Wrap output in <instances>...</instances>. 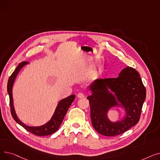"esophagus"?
Returning a JSON list of instances; mask_svg holds the SVG:
<instances>
[{"label": "esophagus", "instance_id": "esophagus-1", "mask_svg": "<svg viewBox=\"0 0 160 160\" xmlns=\"http://www.w3.org/2000/svg\"><path fill=\"white\" fill-rule=\"evenodd\" d=\"M77 97H78L79 98H83L85 97L84 95H83V93H79L78 94Z\"/></svg>", "mask_w": 160, "mask_h": 160}]
</instances>
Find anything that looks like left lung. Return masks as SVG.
Wrapping results in <instances>:
<instances>
[{
  "mask_svg": "<svg viewBox=\"0 0 160 160\" xmlns=\"http://www.w3.org/2000/svg\"><path fill=\"white\" fill-rule=\"evenodd\" d=\"M87 97L91 109V119L95 130L105 136L119 135L139 121L146 89L138 72L127 67L114 78L97 79L89 86ZM122 108L125 112L121 120L111 121L107 114L111 109Z\"/></svg>",
  "mask_w": 160,
  "mask_h": 160,
  "instance_id": "obj_1",
  "label": "left lung"
}]
</instances>
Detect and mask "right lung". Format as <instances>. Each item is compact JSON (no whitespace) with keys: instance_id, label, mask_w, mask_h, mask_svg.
<instances>
[{"instance_id":"1","label":"right lung","mask_w":160,"mask_h":160,"mask_svg":"<svg viewBox=\"0 0 160 160\" xmlns=\"http://www.w3.org/2000/svg\"><path fill=\"white\" fill-rule=\"evenodd\" d=\"M28 63L29 62H22L20 63L18 65V67H16L15 71H13V72L12 74L10 77L9 78V80H8V85H7V91H8V95H9V97H10V109H11V113L13 119L17 122H18L19 124H20L21 126H22L24 128H25L28 132H31L33 134H34V135L39 136L50 135V134H52L55 132H56L59 128V127H60V125L64 119V117L65 116L67 110H68L69 108L71 105L72 102L74 100L75 95H71L65 98L62 99L60 101L58 102L53 115L52 116L51 118H50V119L45 124L41 126H39V127H30V126L25 124L19 119V117L16 114L14 106H13L12 89H13V83L17 78V76L18 75L19 71L23 68V67L26 65H28Z\"/></svg>"}]
</instances>
